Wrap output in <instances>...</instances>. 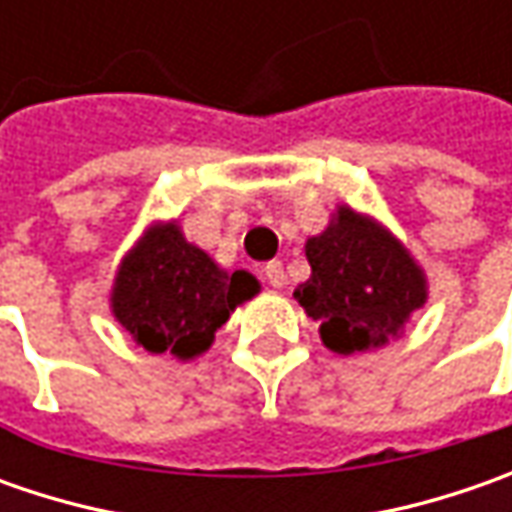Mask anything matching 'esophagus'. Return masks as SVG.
Masks as SVG:
<instances>
[{"label":"esophagus","instance_id":"esophagus-1","mask_svg":"<svg viewBox=\"0 0 512 512\" xmlns=\"http://www.w3.org/2000/svg\"><path fill=\"white\" fill-rule=\"evenodd\" d=\"M265 279H267V285H270V287L282 290V287H285V282H287L285 267H282V262H267V265H265Z\"/></svg>","mask_w":512,"mask_h":512}]
</instances>
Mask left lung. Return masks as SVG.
I'll return each mask as SVG.
<instances>
[{"label": "left lung", "mask_w": 512, "mask_h": 512, "mask_svg": "<svg viewBox=\"0 0 512 512\" xmlns=\"http://www.w3.org/2000/svg\"><path fill=\"white\" fill-rule=\"evenodd\" d=\"M310 279L293 290L319 325L327 350L350 356L399 339L427 302V276L382 222L339 205L330 225L305 242Z\"/></svg>", "instance_id": "obj_1"}]
</instances>
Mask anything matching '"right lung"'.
<instances>
[{"label":"right lung","instance_id":"obj_1","mask_svg":"<svg viewBox=\"0 0 512 512\" xmlns=\"http://www.w3.org/2000/svg\"><path fill=\"white\" fill-rule=\"evenodd\" d=\"M259 290L253 273L219 267L170 219L145 227L122 256L110 287V313L148 353L190 362L210 350L216 330Z\"/></svg>","mask_w":512,"mask_h":512}]
</instances>
